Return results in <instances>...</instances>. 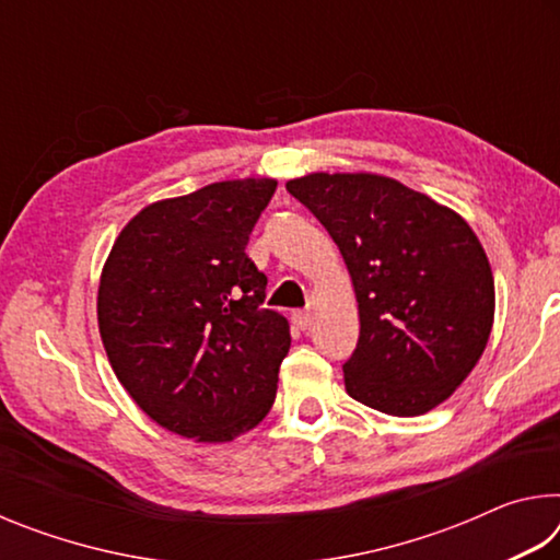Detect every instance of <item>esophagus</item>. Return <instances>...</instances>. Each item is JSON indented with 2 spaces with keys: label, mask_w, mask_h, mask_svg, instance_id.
<instances>
[{
  "label": "esophagus",
  "mask_w": 560,
  "mask_h": 560,
  "mask_svg": "<svg viewBox=\"0 0 560 560\" xmlns=\"http://www.w3.org/2000/svg\"><path fill=\"white\" fill-rule=\"evenodd\" d=\"M291 320H293V326H296V328L306 330V328L311 326V311H303V308L293 311V314H291Z\"/></svg>",
  "instance_id": "esophagus-1"
}]
</instances>
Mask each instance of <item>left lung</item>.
Segmentation results:
<instances>
[{
    "mask_svg": "<svg viewBox=\"0 0 560 560\" xmlns=\"http://www.w3.org/2000/svg\"><path fill=\"white\" fill-rule=\"evenodd\" d=\"M338 244L360 336L346 360L353 400L417 417L471 373L494 324V277L462 217L393 177L311 173L287 183Z\"/></svg>",
    "mask_w": 560,
    "mask_h": 560,
    "instance_id": "1",
    "label": "left lung"
}]
</instances>
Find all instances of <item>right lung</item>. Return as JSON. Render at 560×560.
<instances>
[{
  "label": "right lung",
  "instance_id": "obj_1",
  "mask_svg": "<svg viewBox=\"0 0 560 560\" xmlns=\"http://www.w3.org/2000/svg\"><path fill=\"white\" fill-rule=\"evenodd\" d=\"M277 179L246 177L160 200L122 226L98 287V330L120 385L150 420L230 442L267 417L289 320L264 308L246 257Z\"/></svg>",
  "mask_w": 560,
  "mask_h": 560
}]
</instances>
